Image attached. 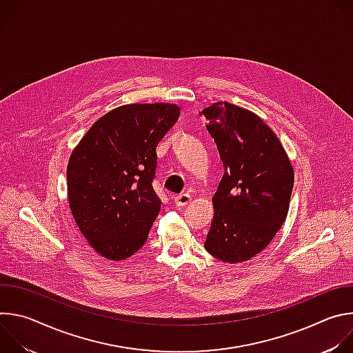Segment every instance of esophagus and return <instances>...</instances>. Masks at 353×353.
Here are the masks:
<instances>
[{"label": "esophagus", "mask_w": 353, "mask_h": 353, "mask_svg": "<svg viewBox=\"0 0 353 353\" xmlns=\"http://www.w3.org/2000/svg\"><path fill=\"white\" fill-rule=\"evenodd\" d=\"M173 201H174V204H176L177 207H185V205L190 204L191 195H190V194H179V195H174V196H173Z\"/></svg>", "instance_id": "esophagus-1"}]
</instances>
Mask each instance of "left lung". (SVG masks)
Segmentation results:
<instances>
[{"label":"left lung","instance_id":"left-lung-1","mask_svg":"<svg viewBox=\"0 0 353 353\" xmlns=\"http://www.w3.org/2000/svg\"><path fill=\"white\" fill-rule=\"evenodd\" d=\"M199 114L208 120L225 166L204 247L223 263L248 261L271 243L288 216L293 168L278 137L256 113L216 102Z\"/></svg>","mask_w":353,"mask_h":353}]
</instances>
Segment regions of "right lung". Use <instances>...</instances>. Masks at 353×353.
<instances>
[{
  "mask_svg": "<svg viewBox=\"0 0 353 353\" xmlns=\"http://www.w3.org/2000/svg\"><path fill=\"white\" fill-rule=\"evenodd\" d=\"M179 116L177 105H124L100 117L72 150L68 204L102 257L125 260L148 239L162 204L152 185L157 146Z\"/></svg>",
  "mask_w": 353,
  "mask_h": 353,
  "instance_id": "add662e5",
  "label": "right lung"
}]
</instances>
